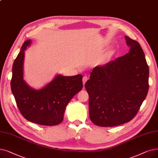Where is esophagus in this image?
Masks as SVG:
<instances>
[{
	"label": "esophagus",
	"mask_w": 158,
	"mask_h": 158,
	"mask_svg": "<svg viewBox=\"0 0 158 158\" xmlns=\"http://www.w3.org/2000/svg\"><path fill=\"white\" fill-rule=\"evenodd\" d=\"M88 80V77L86 76H84L83 78V85H85V83L86 82V81Z\"/></svg>",
	"instance_id": "obj_1"
}]
</instances>
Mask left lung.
<instances>
[{
	"instance_id": "1",
	"label": "left lung",
	"mask_w": 158,
	"mask_h": 158,
	"mask_svg": "<svg viewBox=\"0 0 158 158\" xmlns=\"http://www.w3.org/2000/svg\"><path fill=\"white\" fill-rule=\"evenodd\" d=\"M129 52L95 66L85 83L89 115L94 124L114 127L131 121L148 91L149 70L139 43L125 36Z\"/></svg>"
}]
</instances>
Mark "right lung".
Wrapping results in <instances>:
<instances>
[{"label": "right lung", "mask_w": 158, "mask_h": 158, "mask_svg": "<svg viewBox=\"0 0 158 158\" xmlns=\"http://www.w3.org/2000/svg\"><path fill=\"white\" fill-rule=\"evenodd\" d=\"M31 42V40L25 41L13 63L11 92L26 119L41 125H57L63 121L68 102L83 88V76L58 75L40 90L31 88L23 79L24 50Z\"/></svg>", "instance_id": "1"}]
</instances>
